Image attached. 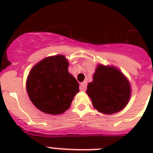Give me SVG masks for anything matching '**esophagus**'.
Returning <instances> with one entry per match:
<instances>
[{"instance_id":"esophagus-1","label":"esophagus","mask_w":153,"mask_h":153,"mask_svg":"<svg viewBox=\"0 0 153 153\" xmlns=\"http://www.w3.org/2000/svg\"><path fill=\"white\" fill-rule=\"evenodd\" d=\"M80 91H85L86 90V82H82V83L80 84Z\"/></svg>"}]
</instances>
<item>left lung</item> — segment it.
<instances>
[{"label": "left lung", "mask_w": 153, "mask_h": 153, "mask_svg": "<svg viewBox=\"0 0 153 153\" xmlns=\"http://www.w3.org/2000/svg\"><path fill=\"white\" fill-rule=\"evenodd\" d=\"M86 94L100 113L112 114L121 111L131 96L129 82L117 68L99 64L87 86Z\"/></svg>", "instance_id": "obj_1"}]
</instances>
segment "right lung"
I'll use <instances>...</instances> for the list:
<instances>
[{"instance_id": "right-lung-1", "label": "right lung", "mask_w": 153, "mask_h": 153, "mask_svg": "<svg viewBox=\"0 0 153 153\" xmlns=\"http://www.w3.org/2000/svg\"><path fill=\"white\" fill-rule=\"evenodd\" d=\"M68 66L64 55H58L45 58L31 69L26 88L40 111L57 115L70 108L79 85L68 72Z\"/></svg>"}]
</instances>
